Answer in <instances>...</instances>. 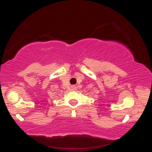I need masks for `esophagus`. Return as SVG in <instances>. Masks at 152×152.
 Returning a JSON list of instances; mask_svg holds the SVG:
<instances>
[{"label":"esophagus","instance_id":"1","mask_svg":"<svg viewBox=\"0 0 152 152\" xmlns=\"http://www.w3.org/2000/svg\"><path fill=\"white\" fill-rule=\"evenodd\" d=\"M72 88H73V89H74V88H75V86H73Z\"/></svg>","mask_w":152,"mask_h":152}]
</instances>
